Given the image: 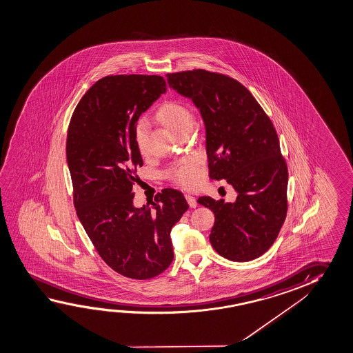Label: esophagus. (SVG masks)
Wrapping results in <instances>:
<instances>
[{
  "mask_svg": "<svg viewBox=\"0 0 353 353\" xmlns=\"http://www.w3.org/2000/svg\"><path fill=\"white\" fill-rule=\"evenodd\" d=\"M185 199H186V201H188L191 208H195L196 206H197V202H196V199L194 196L186 195L185 196Z\"/></svg>",
  "mask_w": 353,
  "mask_h": 353,
  "instance_id": "obj_1",
  "label": "esophagus"
}]
</instances>
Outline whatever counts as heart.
Here are the masks:
<instances>
[{
	"label": "heart",
	"mask_w": 353,
	"mask_h": 353,
	"mask_svg": "<svg viewBox=\"0 0 353 353\" xmlns=\"http://www.w3.org/2000/svg\"><path fill=\"white\" fill-rule=\"evenodd\" d=\"M157 118L161 123L167 126L174 134H180L183 131L192 129L194 115L190 109L179 101L164 103L158 109ZM148 134V123L145 119H141L134 126V142L141 153H145V143ZM201 175L200 162L196 158H185L175 163L169 170V176L184 186H195Z\"/></svg>",
	"instance_id": "b5f03b06"
}]
</instances>
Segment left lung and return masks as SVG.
<instances>
[{
	"instance_id": "left-lung-1",
	"label": "left lung",
	"mask_w": 353,
	"mask_h": 353,
	"mask_svg": "<svg viewBox=\"0 0 353 353\" xmlns=\"http://www.w3.org/2000/svg\"><path fill=\"white\" fill-rule=\"evenodd\" d=\"M167 81L200 110L210 178L227 180L238 194L234 202L197 200L214 213L213 249L238 263L261 256L287 214L288 170L274 125L252 93L225 74L194 70L168 73Z\"/></svg>"
}]
</instances>
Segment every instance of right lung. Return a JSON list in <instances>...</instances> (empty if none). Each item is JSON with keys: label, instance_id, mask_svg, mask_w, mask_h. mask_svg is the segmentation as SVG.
Here are the masks:
<instances>
[{"label": "right lung", "instance_id": "obj_1", "mask_svg": "<svg viewBox=\"0 0 353 353\" xmlns=\"http://www.w3.org/2000/svg\"><path fill=\"white\" fill-rule=\"evenodd\" d=\"M165 92L161 76H107L85 92L68 126L66 157L79 221L108 266L134 280L168 269L170 230L189 208L175 189L134 205L132 185L143 165L134 126Z\"/></svg>", "mask_w": 353, "mask_h": 353}]
</instances>
